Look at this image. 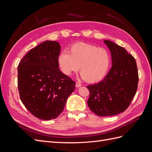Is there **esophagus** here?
I'll list each match as a JSON object with an SVG mask.
<instances>
[{
  "instance_id": "1",
  "label": "esophagus",
  "mask_w": 152,
  "mask_h": 152,
  "mask_svg": "<svg viewBox=\"0 0 152 152\" xmlns=\"http://www.w3.org/2000/svg\"><path fill=\"white\" fill-rule=\"evenodd\" d=\"M75 86H76L77 87H80L81 86V84H80V83H79V82H76V84H75Z\"/></svg>"
}]
</instances>
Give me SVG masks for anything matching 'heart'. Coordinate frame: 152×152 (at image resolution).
Here are the masks:
<instances>
[{
    "mask_svg": "<svg viewBox=\"0 0 152 152\" xmlns=\"http://www.w3.org/2000/svg\"><path fill=\"white\" fill-rule=\"evenodd\" d=\"M110 63L107 50L82 42L73 44L68 53L61 52L58 57L59 67L64 74L71 75L80 68L82 78L88 82L102 80L107 73Z\"/></svg>",
    "mask_w": 152,
    "mask_h": 152,
    "instance_id": "1",
    "label": "heart"
}]
</instances>
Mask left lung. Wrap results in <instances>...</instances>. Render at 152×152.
Wrapping results in <instances>:
<instances>
[{"mask_svg":"<svg viewBox=\"0 0 152 152\" xmlns=\"http://www.w3.org/2000/svg\"><path fill=\"white\" fill-rule=\"evenodd\" d=\"M112 55V66L98 83L87 86V104L98 116H112L124 112L136 93L138 72L134 58L124 48L104 40Z\"/></svg>","mask_w":152,"mask_h":152,"instance_id":"1","label":"left lung"}]
</instances>
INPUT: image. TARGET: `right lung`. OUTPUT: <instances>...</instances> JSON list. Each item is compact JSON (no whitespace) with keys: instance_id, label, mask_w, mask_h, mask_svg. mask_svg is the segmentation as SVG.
Returning <instances> with one entry per match:
<instances>
[{"instance_id":"right-lung-1","label":"right lung","mask_w":152,"mask_h":152,"mask_svg":"<svg viewBox=\"0 0 152 152\" xmlns=\"http://www.w3.org/2000/svg\"><path fill=\"white\" fill-rule=\"evenodd\" d=\"M61 46L46 40L31 49L18 66V87L22 103L35 117H58L75 88V82L59 69Z\"/></svg>"}]
</instances>
